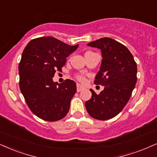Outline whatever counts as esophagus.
Returning a JSON list of instances; mask_svg holds the SVG:
<instances>
[{"instance_id":"1","label":"esophagus","mask_w":157,"mask_h":157,"mask_svg":"<svg viewBox=\"0 0 157 157\" xmlns=\"http://www.w3.org/2000/svg\"><path fill=\"white\" fill-rule=\"evenodd\" d=\"M83 90H84V87H83L82 85L77 84V92H81V91H82Z\"/></svg>"}]
</instances>
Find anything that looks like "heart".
Returning <instances> with one entry per match:
<instances>
[{
	"instance_id": "b5f03b06",
	"label": "heart",
	"mask_w": 157,
	"mask_h": 157,
	"mask_svg": "<svg viewBox=\"0 0 157 157\" xmlns=\"http://www.w3.org/2000/svg\"><path fill=\"white\" fill-rule=\"evenodd\" d=\"M76 78L79 81V82H84V77L83 76V75H76Z\"/></svg>"
}]
</instances>
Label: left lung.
<instances>
[{
    "mask_svg": "<svg viewBox=\"0 0 157 157\" xmlns=\"http://www.w3.org/2000/svg\"><path fill=\"white\" fill-rule=\"evenodd\" d=\"M87 46L101 50V65L94 83L103 86L104 90L97 94L90 89L92 98L85 107L94 119H112L130 98L137 82V64L129 49L111 38H100Z\"/></svg>",
    "mask_w": 157,
    "mask_h": 157,
    "instance_id": "8db88e82",
    "label": "left lung"
}]
</instances>
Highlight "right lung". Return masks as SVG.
Segmentation results:
<instances>
[{
  "label": "right lung",
  "mask_w": 157,
  "mask_h": 157,
  "mask_svg": "<svg viewBox=\"0 0 157 157\" xmlns=\"http://www.w3.org/2000/svg\"><path fill=\"white\" fill-rule=\"evenodd\" d=\"M78 47L54 37L35 38L25 46L19 64V88L29 108L40 119L55 121L68 113L76 84L70 79L58 84L53 77Z\"/></svg>",
  "instance_id": "1"
}]
</instances>
